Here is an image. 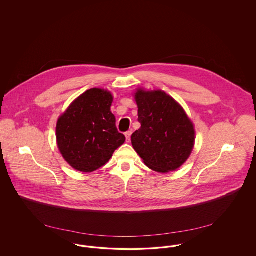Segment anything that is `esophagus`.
<instances>
[{"instance_id":"esophagus-1","label":"esophagus","mask_w":256,"mask_h":256,"mask_svg":"<svg viewBox=\"0 0 256 256\" xmlns=\"http://www.w3.org/2000/svg\"><path fill=\"white\" fill-rule=\"evenodd\" d=\"M132 132H126V134H124V136H126V142L128 143H130V136H132Z\"/></svg>"}]
</instances>
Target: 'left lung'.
Here are the masks:
<instances>
[{
  "label": "left lung",
  "instance_id": "8db88e82",
  "mask_svg": "<svg viewBox=\"0 0 256 256\" xmlns=\"http://www.w3.org/2000/svg\"><path fill=\"white\" fill-rule=\"evenodd\" d=\"M134 98L141 128L132 135L135 152L150 169L168 172L189 158L195 130L182 106L164 91L137 89Z\"/></svg>",
  "mask_w": 256,
  "mask_h": 256
}]
</instances>
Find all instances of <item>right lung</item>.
<instances>
[{
  "instance_id": "obj_1",
  "label": "right lung",
  "mask_w": 256,
  "mask_h": 256,
  "mask_svg": "<svg viewBox=\"0 0 256 256\" xmlns=\"http://www.w3.org/2000/svg\"><path fill=\"white\" fill-rule=\"evenodd\" d=\"M110 91L92 88L76 98L56 124V142L74 170L91 172L106 165L126 141L110 111Z\"/></svg>"
}]
</instances>
